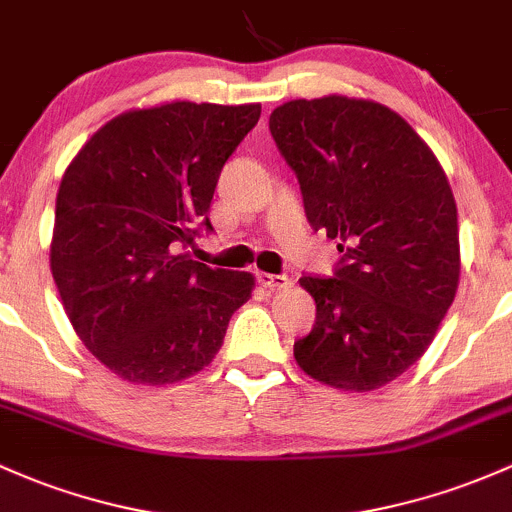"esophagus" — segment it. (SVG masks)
I'll use <instances>...</instances> for the list:
<instances>
[{"label":"esophagus","mask_w":512,"mask_h":512,"mask_svg":"<svg viewBox=\"0 0 512 512\" xmlns=\"http://www.w3.org/2000/svg\"><path fill=\"white\" fill-rule=\"evenodd\" d=\"M258 283L268 290H285V288H290V283H293V280H290L288 276H276V273H258Z\"/></svg>","instance_id":"obj_1"}]
</instances>
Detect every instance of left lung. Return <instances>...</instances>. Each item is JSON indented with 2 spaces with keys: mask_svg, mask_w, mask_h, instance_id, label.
Here are the masks:
<instances>
[{
  "mask_svg": "<svg viewBox=\"0 0 512 512\" xmlns=\"http://www.w3.org/2000/svg\"><path fill=\"white\" fill-rule=\"evenodd\" d=\"M268 124L307 219L344 254L337 278H300L317 317L295 361L324 386H386L425 354L459 288L447 173L400 114L373 100H293Z\"/></svg>",
  "mask_w": 512,
  "mask_h": 512,
  "instance_id": "8db88e82",
  "label": "left lung"
}]
</instances>
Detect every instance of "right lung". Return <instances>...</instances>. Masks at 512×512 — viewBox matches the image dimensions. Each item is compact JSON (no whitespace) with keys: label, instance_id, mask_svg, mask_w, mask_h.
I'll list each match as a JSON object with an SVG mask.
<instances>
[{"label":"right lung","instance_id":"add662e5","mask_svg":"<svg viewBox=\"0 0 512 512\" xmlns=\"http://www.w3.org/2000/svg\"><path fill=\"white\" fill-rule=\"evenodd\" d=\"M261 104L173 100L90 136L56 197L51 273L80 342L134 386L212 364L256 278L178 254L210 212L219 173Z\"/></svg>","mask_w":512,"mask_h":512}]
</instances>
